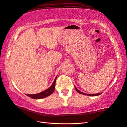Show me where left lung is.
<instances>
[{"label": "left lung", "instance_id": "1", "mask_svg": "<svg viewBox=\"0 0 127 127\" xmlns=\"http://www.w3.org/2000/svg\"><path fill=\"white\" fill-rule=\"evenodd\" d=\"M75 90L77 91L78 93H79V94H83V95H89V96H97V95H99L101 94V93H99V94H85V93H83L82 92H81V91H80L79 90H78L76 87H75Z\"/></svg>", "mask_w": 127, "mask_h": 127}]
</instances>
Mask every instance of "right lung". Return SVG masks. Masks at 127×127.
Segmentation results:
<instances>
[{
	"instance_id": "add662e5",
	"label": "right lung",
	"mask_w": 127,
	"mask_h": 127,
	"mask_svg": "<svg viewBox=\"0 0 127 127\" xmlns=\"http://www.w3.org/2000/svg\"><path fill=\"white\" fill-rule=\"evenodd\" d=\"M57 77H56L52 85L50 86L49 88L48 89L42 92L38 93V94H26L27 96L31 97V98L33 99H42V98H44L46 96H49L50 95H51L53 93V91H54V89H55V85H56V78H57Z\"/></svg>"
}]
</instances>
